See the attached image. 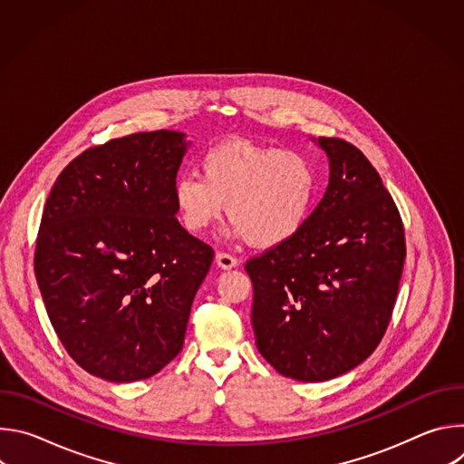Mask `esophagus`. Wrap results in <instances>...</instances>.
Here are the masks:
<instances>
[{"instance_id": "1", "label": "esophagus", "mask_w": 464, "mask_h": 464, "mask_svg": "<svg viewBox=\"0 0 464 464\" xmlns=\"http://www.w3.org/2000/svg\"><path fill=\"white\" fill-rule=\"evenodd\" d=\"M215 260H217V264H218V268H222V270H231V268H235L237 264H238V260H237L233 255L226 253V251H218L217 256H215Z\"/></svg>"}]
</instances>
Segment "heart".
<instances>
[{"label": "heart", "mask_w": 464, "mask_h": 464, "mask_svg": "<svg viewBox=\"0 0 464 464\" xmlns=\"http://www.w3.org/2000/svg\"><path fill=\"white\" fill-rule=\"evenodd\" d=\"M198 170L200 178L185 174L172 185L178 218L192 235L208 233L226 204L237 237L276 247L303 229L315 200V170L294 150L231 140L206 150Z\"/></svg>", "instance_id": "obj_1"}]
</instances>
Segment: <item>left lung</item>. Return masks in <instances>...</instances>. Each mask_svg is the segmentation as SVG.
Masks as SVG:
<instances>
[{
    "label": "left lung",
    "mask_w": 464,
    "mask_h": 464,
    "mask_svg": "<svg viewBox=\"0 0 464 464\" xmlns=\"http://www.w3.org/2000/svg\"><path fill=\"white\" fill-rule=\"evenodd\" d=\"M328 187L303 229L246 262L256 349L277 372L324 382L382 342L402 277L399 209L369 160L336 138L315 141Z\"/></svg>",
    "instance_id": "8db88e82"
}]
</instances>
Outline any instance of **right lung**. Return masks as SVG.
I'll return each mask as SVG.
<instances>
[{
	"mask_svg": "<svg viewBox=\"0 0 464 464\" xmlns=\"http://www.w3.org/2000/svg\"><path fill=\"white\" fill-rule=\"evenodd\" d=\"M190 143L140 131L84 150L44 208L34 274L68 354L108 382L160 372L183 347L213 247L176 218L172 185Z\"/></svg>",
	"mask_w": 464,
	"mask_h": 464,
	"instance_id": "obj_1",
	"label": "right lung"
}]
</instances>
